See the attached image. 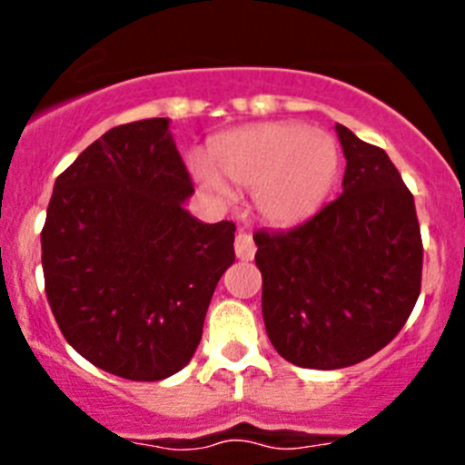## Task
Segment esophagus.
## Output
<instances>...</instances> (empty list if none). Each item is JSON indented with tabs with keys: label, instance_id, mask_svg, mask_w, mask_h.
<instances>
[{
	"label": "esophagus",
	"instance_id": "34e87169",
	"mask_svg": "<svg viewBox=\"0 0 465 465\" xmlns=\"http://www.w3.org/2000/svg\"><path fill=\"white\" fill-rule=\"evenodd\" d=\"M233 247H236V256L241 261L254 259L256 245H254V241H252V236L247 232H238L236 233V242H233Z\"/></svg>",
	"mask_w": 465,
	"mask_h": 465
}]
</instances>
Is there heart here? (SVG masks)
Returning a JSON list of instances; mask_svg holds the SVG:
<instances>
[{
    "instance_id": "b5f03b06",
    "label": "heart",
    "mask_w": 465,
    "mask_h": 465,
    "mask_svg": "<svg viewBox=\"0 0 465 465\" xmlns=\"http://www.w3.org/2000/svg\"><path fill=\"white\" fill-rule=\"evenodd\" d=\"M200 182L220 198L229 189L256 191V206L270 223L306 218L323 203L337 177V148L328 134L302 124H259L223 134L211 148Z\"/></svg>"
}]
</instances>
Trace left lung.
I'll return each mask as SVG.
<instances>
[{
	"instance_id": "1",
	"label": "left lung",
	"mask_w": 465,
	"mask_h": 465,
	"mask_svg": "<svg viewBox=\"0 0 465 465\" xmlns=\"http://www.w3.org/2000/svg\"><path fill=\"white\" fill-rule=\"evenodd\" d=\"M341 195L288 232L254 233L262 320L281 358L344 369L371 358L410 320L423 241L414 195L382 148L337 124Z\"/></svg>"
}]
</instances>
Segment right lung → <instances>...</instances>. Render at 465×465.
<instances>
[{
    "mask_svg": "<svg viewBox=\"0 0 465 465\" xmlns=\"http://www.w3.org/2000/svg\"><path fill=\"white\" fill-rule=\"evenodd\" d=\"M193 180L168 119L116 125L60 173L42 270L64 340L94 367L154 382L189 364L236 224L184 209Z\"/></svg>",
    "mask_w": 465,
    "mask_h": 465,
    "instance_id": "right-lung-1",
    "label": "right lung"
}]
</instances>
